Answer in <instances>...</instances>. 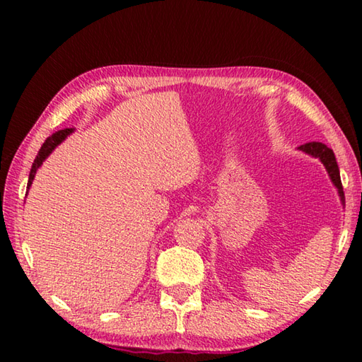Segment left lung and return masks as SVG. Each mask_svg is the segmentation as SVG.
Wrapping results in <instances>:
<instances>
[{"label":"left lung","mask_w":362,"mask_h":362,"mask_svg":"<svg viewBox=\"0 0 362 362\" xmlns=\"http://www.w3.org/2000/svg\"><path fill=\"white\" fill-rule=\"evenodd\" d=\"M298 150H302L305 153H308V155H311V156L321 159V163L324 164V168H326L330 180H332V183L337 187V189H339V196H340L341 204H345V194H343V187H341V180H340V170H339V166H337L334 151L330 150L327 145H324L321 142H310V144L300 145Z\"/></svg>","instance_id":"left-lung-1"}]
</instances>
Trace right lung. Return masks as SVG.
Masks as SVG:
<instances>
[{"label":"right lung","instance_id":"1","mask_svg":"<svg viewBox=\"0 0 362 362\" xmlns=\"http://www.w3.org/2000/svg\"><path fill=\"white\" fill-rule=\"evenodd\" d=\"M73 132V127H70V129H62V131H57L56 134H52L51 137H47L46 140H45V144L41 145V148H40V151H38V155H36V158H35V161H33V164H32V169H30V175H28V183H27V189L32 187V182H33V179H35V174H36V170L40 169V166L42 164V161H45V159L51 155V153L54 151V148H56L57 145H60L64 142V140L70 136V134Z\"/></svg>","mask_w":362,"mask_h":362}]
</instances>
